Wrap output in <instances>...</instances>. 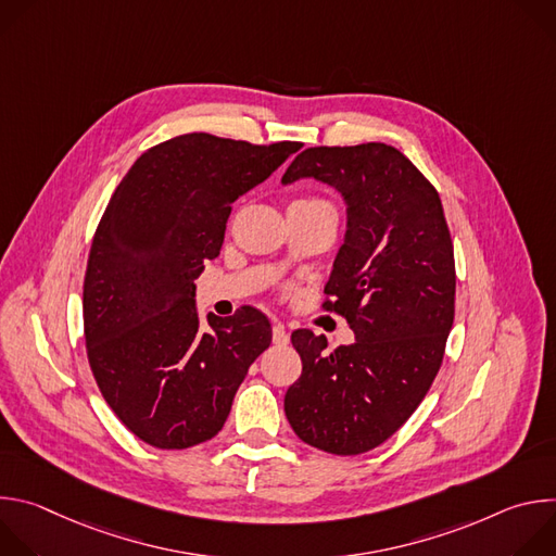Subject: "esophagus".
<instances>
[{"mask_svg": "<svg viewBox=\"0 0 556 556\" xmlns=\"http://www.w3.org/2000/svg\"><path fill=\"white\" fill-rule=\"evenodd\" d=\"M273 343L279 345V348H283V345L290 343V334L286 332V328H283L281 324H277V326L273 328Z\"/></svg>", "mask_w": 556, "mask_h": 556, "instance_id": "34e87169", "label": "esophagus"}]
</instances>
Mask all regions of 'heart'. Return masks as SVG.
<instances>
[{
    "mask_svg": "<svg viewBox=\"0 0 556 556\" xmlns=\"http://www.w3.org/2000/svg\"><path fill=\"white\" fill-rule=\"evenodd\" d=\"M296 204H305V206H328V208H332L326 200H314V198H309V200H299Z\"/></svg>",
    "mask_w": 556,
    "mask_h": 556,
    "instance_id": "b5f03b06",
    "label": "heart"
}]
</instances>
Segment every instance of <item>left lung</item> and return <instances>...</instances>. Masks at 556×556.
<instances>
[{"label":"left lung","instance_id":"obj_1","mask_svg":"<svg viewBox=\"0 0 556 556\" xmlns=\"http://www.w3.org/2000/svg\"><path fill=\"white\" fill-rule=\"evenodd\" d=\"M314 178L348 204L345 242L324 303L356 341L328 352L326 337L292 332L301 376L286 391L292 431L309 446L358 455L418 409L444 358L455 314V262L433 185L384 142L309 147L281 182Z\"/></svg>","mask_w":556,"mask_h":556}]
</instances>
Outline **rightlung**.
<instances>
[{
    "mask_svg": "<svg viewBox=\"0 0 556 556\" xmlns=\"http://www.w3.org/2000/svg\"><path fill=\"white\" fill-rule=\"evenodd\" d=\"M299 149L185 134L147 149L116 187L88 260L84 330L105 403L142 442L189 448L217 435L270 345L251 305L208 314L202 330L193 281L219 255L230 204Z\"/></svg>",
    "mask_w": 556,
    "mask_h": 556,
    "instance_id": "right-lung-1",
    "label": "right lung"
}]
</instances>
